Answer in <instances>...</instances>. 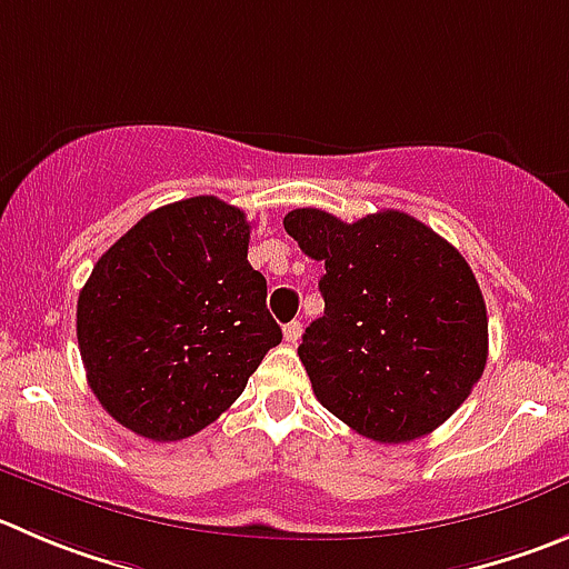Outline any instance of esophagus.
Wrapping results in <instances>:
<instances>
[{
  "mask_svg": "<svg viewBox=\"0 0 569 569\" xmlns=\"http://www.w3.org/2000/svg\"><path fill=\"white\" fill-rule=\"evenodd\" d=\"M299 338H301V323L299 321L284 323V340H288V343H299Z\"/></svg>",
  "mask_w": 569,
  "mask_h": 569,
  "instance_id": "34e87169",
  "label": "esophagus"
}]
</instances>
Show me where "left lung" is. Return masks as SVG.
<instances>
[{"mask_svg":"<svg viewBox=\"0 0 569 569\" xmlns=\"http://www.w3.org/2000/svg\"><path fill=\"white\" fill-rule=\"evenodd\" d=\"M284 231L327 270L323 316L299 346L318 402L380 443L450 419L489 357L486 301L458 248L393 209L357 223L293 209Z\"/></svg>","mask_w":569,"mask_h":569,"instance_id":"1","label":"left lung"}]
</instances>
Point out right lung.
I'll use <instances>...</instances> for the list:
<instances>
[{
    "instance_id": "add662e5",
    "label": "right lung",
    "mask_w": 569,
    "mask_h": 569,
    "mask_svg": "<svg viewBox=\"0 0 569 569\" xmlns=\"http://www.w3.org/2000/svg\"><path fill=\"white\" fill-rule=\"evenodd\" d=\"M248 240L246 212L198 194L144 214L97 259L78 299V346L119 425L153 441L194 436L281 343Z\"/></svg>"
}]
</instances>
